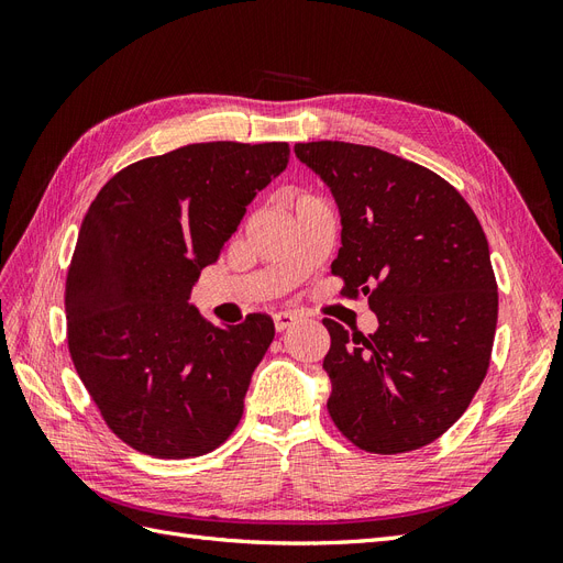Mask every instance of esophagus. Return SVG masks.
<instances>
[{
	"instance_id": "obj_1",
	"label": "esophagus",
	"mask_w": 563,
	"mask_h": 563,
	"mask_svg": "<svg viewBox=\"0 0 563 563\" xmlns=\"http://www.w3.org/2000/svg\"><path fill=\"white\" fill-rule=\"evenodd\" d=\"M296 321H298V314H294V312H277V314H275V331L282 333V331H286L288 327H294Z\"/></svg>"
}]
</instances>
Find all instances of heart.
<instances>
[{
	"label": "heart",
	"mask_w": 563,
	"mask_h": 563,
	"mask_svg": "<svg viewBox=\"0 0 563 563\" xmlns=\"http://www.w3.org/2000/svg\"><path fill=\"white\" fill-rule=\"evenodd\" d=\"M302 199H308V197H298V201H302Z\"/></svg>",
	"instance_id": "obj_1"
}]
</instances>
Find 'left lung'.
<instances>
[{
  "label": "left lung",
  "instance_id": "left-lung-1",
  "mask_svg": "<svg viewBox=\"0 0 563 563\" xmlns=\"http://www.w3.org/2000/svg\"><path fill=\"white\" fill-rule=\"evenodd\" d=\"M335 197L340 296H368L378 331L323 319L329 416L356 449L432 444L467 411L490 364L498 284L479 218L451 183L371 145L296 143Z\"/></svg>",
  "mask_w": 563,
  "mask_h": 563
}]
</instances>
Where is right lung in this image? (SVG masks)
<instances>
[{"mask_svg":"<svg viewBox=\"0 0 563 563\" xmlns=\"http://www.w3.org/2000/svg\"><path fill=\"white\" fill-rule=\"evenodd\" d=\"M288 143H192L114 174L81 220L65 282L67 347L108 428L155 457L211 453L234 432L275 323L220 329L190 298Z\"/></svg>","mask_w":563,"mask_h":563,"instance_id":"add662e5","label":"right lung"}]
</instances>
